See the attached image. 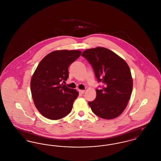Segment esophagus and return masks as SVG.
<instances>
[{
    "mask_svg": "<svg viewBox=\"0 0 161 161\" xmlns=\"http://www.w3.org/2000/svg\"><path fill=\"white\" fill-rule=\"evenodd\" d=\"M78 92H80V93H81V94H83L85 92V91L84 90H78Z\"/></svg>",
    "mask_w": 161,
    "mask_h": 161,
    "instance_id": "1",
    "label": "esophagus"
}]
</instances>
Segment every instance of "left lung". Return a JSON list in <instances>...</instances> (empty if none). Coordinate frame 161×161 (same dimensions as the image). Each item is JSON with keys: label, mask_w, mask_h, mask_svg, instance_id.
I'll return each instance as SVG.
<instances>
[{"label": "left lung", "mask_w": 161, "mask_h": 161, "mask_svg": "<svg viewBox=\"0 0 161 161\" xmlns=\"http://www.w3.org/2000/svg\"><path fill=\"white\" fill-rule=\"evenodd\" d=\"M92 65L95 77L103 86L97 89L96 98L88 102L92 112L101 118L111 119L121 115L128 104L133 89V78L125 61L103 47L82 53Z\"/></svg>", "instance_id": "8db88e82"}]
</instances>
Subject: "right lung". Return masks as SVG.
<instances>
[{
	"label": "right lung",
	"mask_w": 161,
	"mask_h": 161,
	"mask_svg": "<svg viewBox=\"0 0 161 161\" xmlns=\"http://www.w3.org/2000/svg\"><path fill=\"white\" fill-rule=\"evenodd\" d=\"M79 50H58L46 55L39 63L31 80L34 103L46 118L57 120L68 115L79 93L61 81L69 77L68 68L81 55Z\"/></svg>",
	"instance_id": "right-lung-1"
}]
</instances>
